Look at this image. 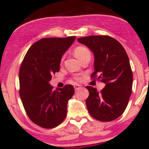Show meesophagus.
I'll return each mask as SVG.
<instances>
[{"mask_svg": "<svg viewBox=\"0 0 149 149\" xmlns=\"http://www.w3.org/2000/svg\"><path fill=\"white\" fill-rule=\"evenodd\" d=\"M74 88L75 91H79V90L81 88V86L79 85H77H77L74 86Z\"/></svg>", "mask_w": 149, "mask_h": 149, "instance_id": "esophagus-1", "label": "esophagus"}]
</instances>
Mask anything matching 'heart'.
<instances>
[{"instance_id":"heart-1","label":"heart","mask_w":149,"mask_h":149,"mask_svg":"<svg viewBox=\"0 0 149 149\" xmlns=\"http://www.w3.org/2000/svg\"><path fill=\"white\" fill-rule=\"evenodd\" d=\"M74 54L77 58L79 60H80L82 57H84V56L88 54H91L90 51L86 47L83 46H79L77 47L74 50ZM63 58H62L61 60H63Z\"/></svg>"}]
</instances>
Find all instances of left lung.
I'll use <instances>...</instances> for the list:
<instances>
[{"label":"left lung","instance_id":"obj_1","mask_svg":"<svg viewBox=\"0 0 149 149\" xmlns=\"http://www.w3.org/2000/svg\"><path fill=\"white\" fill-rule=\"evenodd\" d=\"M77 41L94 54L95 72L91 78L106 84L100 93L86 86L88 111L97 120L111 122L122 115L131 95L133 72L129 58L122 44L109 36H89Z\"/></svg>","mask_w":149,"mask_h":149}]
</instances>
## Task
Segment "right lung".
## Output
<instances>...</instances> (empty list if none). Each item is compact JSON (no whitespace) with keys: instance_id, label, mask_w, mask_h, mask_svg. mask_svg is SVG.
Instances as JSON below:
<instances>
[{"instance_id":"1","label":"right lung","mask_w":149,"mask_h":149,"mask_svg":"<svg viewBox=\"0 0 149 149\" xmlns=\"http://www.w3.org/2000/svg\"><path fill=\"white\" fill-rule=\"evenodd\" d=\"M76 36L44 38L30 47L20 67V97L27 116L36 125L52 128L67 115V104L74 93L72 85L53 91L49 81L60 70L62 55Z\"/></svg>"}]
</instances>
